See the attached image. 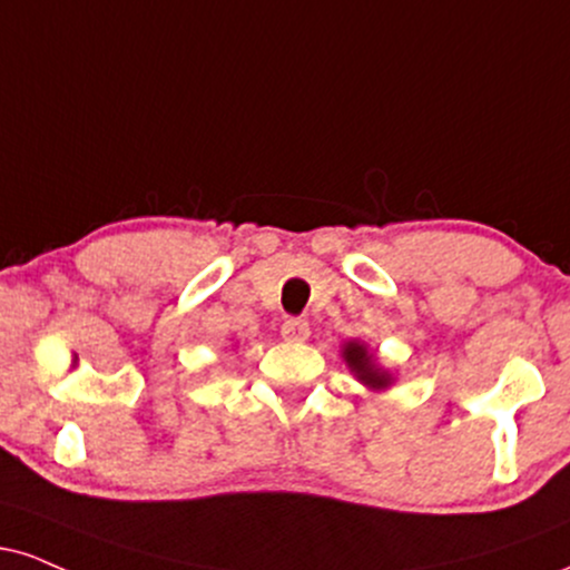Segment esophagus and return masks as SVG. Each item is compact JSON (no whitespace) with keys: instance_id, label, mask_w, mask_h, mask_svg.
Listing matches in <instances>:
<instances>
[{"instance_id":"obj_1","label":"esophagus","mask_w":570,"mask_h":570,"mask_svg":"<svg viewBox=\"0 0 570 570\" xmlns=\"http://www.w3.org/2000/svg\"><path fill=\"white\" fill-rule=\"evenodd\" d=\"M281 334L289 342H305L311 337V324H307L305 318H286L284 324H281Z\"/></svg>"}]
</instances>
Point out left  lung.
I'll return each instance as SVG.
<instances>
[{"instance_id":"obj_1","label":"left lung","mask_w":570,"mask_h":570,"mask_svg":"<svg viewBox=\"0 0 570 570\" xmlns=\"http://www.w3.org/2000/svg\"><path fill=\"white\" fill-rule=\"evenodd\" d=\"M342 355H345L347 366H351L353 372L358 374V380L363 382V385L387 387L390 376L385 372H380V368H376L374 358H372V355H368V351L361 345V342H347L345 351H342Z\"/></svg>"}]
</instances>
